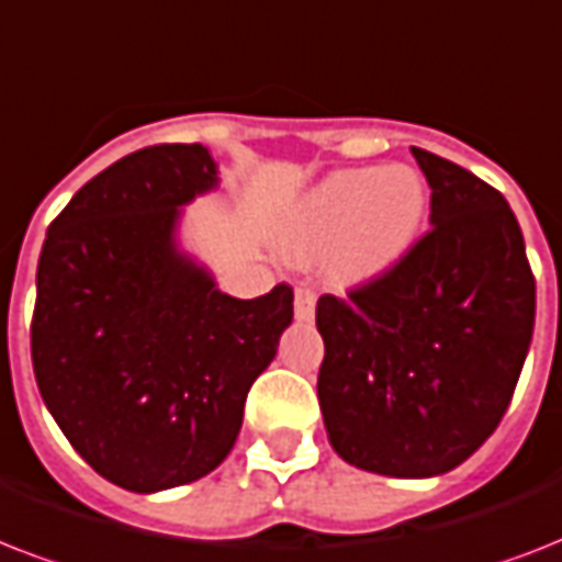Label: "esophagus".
Returning <instances> with one entry per match:
<instances>
[{"instance_id":"esophagus-1","label":"esophagus","mask_w":562,"mask_h":562,"mask_svg":"<svg viewBox=\"0 0 562 562\" xmlns=\"http://www.w3.org/2000/svg\"><path fill=\"white\" fill-rule=\"evenodd\" d=\"M315 291L306 289V285H300V289L294 291V317H297V321H312V317H315Z\"/></svg>"}]
</instances>
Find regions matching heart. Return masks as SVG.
<instances>
[{
    "label": "heart",
    "instance_id": "b5f03b06",
    "mask_svg": "<svg viewBox=\"0 0 562 562\" xmlns=\"http://www.w3.org/2000/svg\"><path fill=\"white\" fill-rule=\"evenodd\" d=\"M428 187L408 166L341 169L291 203L277 245L294 262L329 250L326 268L338 285H364L391 273L423 236Z\"/></svg>",
    "mask_w": 562,
    "mask_h": 562
}]
</instances>
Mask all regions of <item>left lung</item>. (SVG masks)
Returning a JSON list of instances; mask_svg holds the SVG:
<instances>
[{
    "label": "left lung",
    "mask_w": 562,
    "mask_h": 562,
    "mask_svg": "<svg viewBox=\"0 0 562 562\" xmlns=\"http://www.w3.org/2000/svg\"><path fill=\"white\" fill-rule=\"evenodd\" d=\"M411 154L431 187V229L350 300H317V400L344 461L431 479L505 417L531 347L537 282L502 192L437 154Z\"/></svg>",
    "instance_id": "1"
}]
</instances>
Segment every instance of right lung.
<instances>
[{
    "mask_svg": "<svg viewBox=\"0 0 562 562\" xmlns=\"http://www.w3.org/2000/svg\"><path fill=\"white\" fill-rule=\"evenodd\" d=\"M218 183L198 143L127 154L75 192L40 250V396L75 452L131 493L180 487L227 458L294 317L289 285L229 297L180 245L183 206Z\"/></svg>",
    "mask_w": 562,
    "mask_h": 562,
    "instance_id": "1",
    "label": "right lung"
}]
</instances>
